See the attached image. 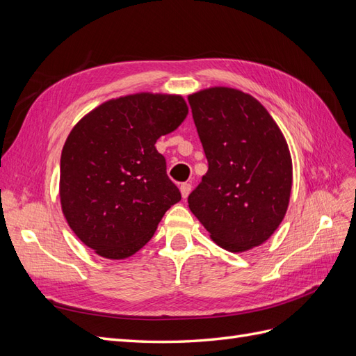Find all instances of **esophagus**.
Masks as SVG:
<instances>
[{"label": "esophagus", "mask_w": 356, "mask_h": 356, "mask_svg": "<svg viewBox=\"0 0 356 356\" xmlns=\"http://www.w3.org/2000/svg\"><path fill=\"white\" fill-rule=\"evenodd\" d=\"M181 195H182V197L184 199H187V196L190 195V191H191V184L190 182H184V184H181Z\"/></svg>", "instance_id": "34e87169"}]
</instances>
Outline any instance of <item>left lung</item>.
I'll return each instance as SVG.
<instances>
[{"mask_svg": "<svg viewBox=\"0 0 356 356\" xmlns=\"http://www.w3.org/2000/svg\"><path fill=\"white\" fill-rule=\"evenodd\" d=\"M208 172L190 193L188 208L230 252L266 242L282 222L293 163L272 115L251 95L211 88L188 96Z\"/></svg>", "mask_w": 356, "mask_h": 356, "instance_id": "obj_1", "label": "left lung"}]
</instances>
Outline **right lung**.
Instances as JSON below:
<instances>
[{
    "instance_id": "add662e5",
    "label": "right lung",
    "mask_w": 356,
    "mask_h": 356,
    "mask_svg": "<svg viewBox=\"0 0 356 356\" xmlns=\"http://www.w3.org/2000/svg\"><path fill=\"white\" fill-rule=\"evenodd\" d=\"M187 113L178 95L136 93L104 102L74 126L60 156L62 212L98 255H134L181 200L156 143Z\"/></svg>"
}]
</instances>
